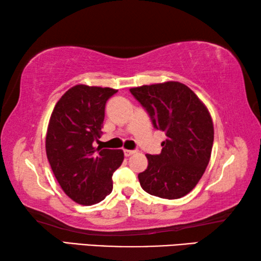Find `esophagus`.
<instances>
[{
	"instance_id": "esophagus-1",
	"label": "esophagus",
	"mask_w": 261,
	"mask_h": 261,
	"mask_svg": "<svg viewBox=\"0 0 261 261\" xmlns=\"http://www.w3.org/2000/svg\"><path fill=\"white\" fill-rule=\"evenodd\" d=\"M135 153H136V151H130V149H124L125 156H131V155H134Z\"/></svg>"
}]
</instances>
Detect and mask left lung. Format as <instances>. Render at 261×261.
<instances>
[{
    "mask_svg": "<svg viewBox=\"0 0 261 261\" xmlns=\"http://www.w3.org/2000/svg\"><path fill=\"white\" fill-rule=\"evenodd\" d=\"M146 108L155 129L166 132L159 155L147 154V169L138 175L145 191L163 199L191 192L208 165L214 126L205 103L179 82L130 88Z\"/></svg>",
    "mask_w": 261,
    "mask_h": 261,
    "instance_id": "1",
    "label": "left lung"
}]
</instances>
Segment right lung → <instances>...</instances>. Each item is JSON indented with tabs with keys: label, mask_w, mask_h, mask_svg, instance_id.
I'll return each instance as SVG.
<instances>
[{
	"label": "right lung",
	"mask_w": 261,
	"mask_h": 261,
	"mask_svg": "<svg viewBox=\"0 0 261 261\" xmlns=\"http://www.w3.org/2000/svg\"><path fill=\"white\" fill-rule=\"evenodd\" d=\"M117 90L72 86L57 101L46 134V153L57 182L77 204L91 206L113 191V173L122 165V149L93 147L102 131L107 100Z\"/></svg>",
	"instance_id": "1"
}]
</instances>
